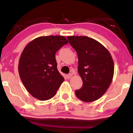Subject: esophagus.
Instances as JSON below:
<instances>
[{"mask_svg":"<svg viewBox=\"0 0 133 133\" xmlns=\"http://www.w3.org/2000/svg\"><path fill=\"white\" fill-rule=\"evenodd\" d=\"M72 74H68V75L66 76V77H67V78H68V79H71V77H72Z\"/></svg>","mask_w":133,"mask_h":133,"instance_id":"34e87169","label":"esophagus"}]
</instances>
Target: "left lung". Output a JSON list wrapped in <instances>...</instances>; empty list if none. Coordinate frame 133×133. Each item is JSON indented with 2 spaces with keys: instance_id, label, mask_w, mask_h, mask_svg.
<instances>
[{
  "instance_id": "1",
  "label": "left lung",
  "mask_w": 133,
  "mask_h": 133,
  "mask_svg": "<svg viewBox=\"0 0 133 133\" xmlns=\"http://www.w3.org/2000/svg\"><path fill=\"white\" fill-rule=\"evenodd\" d=\"M78 56V72L82 88L76 95L90 103L100 98L109 88L114 76V62L109 51L98 41L87 36L67 37Z\"/></svg>"
}]
</instances>
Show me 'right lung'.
<instances>
[{
    "label": "right lung",
    "mask_w": 133,
    "mask_h": 133,
    "mask_svg": "<svg viewBox=\"0 0 133 133\" xmlns=\"http://www.w3.org/2000/svg\"><path fill=\"white\" fill-rule=\"evenodd\" d=\"M68 43L62 36H41L24 49L19 61V74L25 89L34 97L50 99L64 81L57 70L55 54Z\"/></svg>",
    "instance_id": "obj_1"
}]
</instances>
